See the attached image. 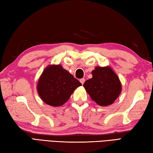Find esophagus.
<instances>
[{"label":"esophagus","instance_id":"34e87169","mask_svg":"<svg viewBox=\"0 0 153 153\" xmlns=\"http://www.w3.org/2000/svg\"><path fill=\"white\" fill-rule=\"evenodd\" d=\"M80 82H81V84H82V85H83L84 82H85V79H81L80 80Z\"/></svg>","mask_w":153,"mask_h":153}]
</instances>
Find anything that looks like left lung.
<instances>
[{
    "instance_id": "8db88e82",
    "label": "left lung",
    "mask_w": 153,
    "mask_h": 153,
    "mask_svg": "<svg viewBox=\"0 0 153 153\" xmlns=\"http://www.w3.org/2000/svg\"><path fill=\"white\" fill-rule=\"evenodd\" d=\"M92 78L84 83L86 91L96 104L108 106L113 104L121 92V83L116 73L110 67H96Z\"/></svg>"
}]
</instances>
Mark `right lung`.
Here are the masks:
<instances>
[{"label": "right lung", "mask_w": 153, "mask_h": 153, "mask_svg": "<svg viewBox=\"0 0 153 153\" xmlns=\"http://www.w3.org/2000/svg\"><path fill=\"white\" fill-rule=\"evenodd\" d=\"M81 85L61 65H49L39 77L37 91L45 104L58 107L67 102L74 90Z\"/></svg>", "instance_id": "right-lung-1"}]
</instances>
